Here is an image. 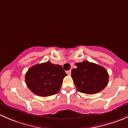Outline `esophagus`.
Returning <instances> with one entry per match:
<instances>
[{
  "instance_id": "obj_1",
  "label": "esophagus",
  "mask_w": 128,
  "mask_h": 128,
  "mask_svg": "<svg viewBox=\"0 0 128 128\" xmlns=\"http://www.w3.org/2000/svg\"><path fill=\"white\" fill-rule=\"evenodd\" d=\"M71 73H72V70H70L67 71V72H66V73L68 74V75H70L71 74Z\"/></svg>"
}]
</instances>
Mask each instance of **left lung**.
Instances as JSON below:
<instances>
[{
	"label": "left lung",
	"instance_id": "8db88e82",
	"mask_svg": "<svg viewBox=\"0 0 128 128\" xmlns=\"http://www.w3.org/2000/svg\"><path fill=\"white\" fill-rule=\"evenodd\" d=\"M72 77L79 92L94 94L102 91L108 82V74L105 68L88 61L76 63Z\"/></svg>",
	"mask_w": 128,
	"mask_h": 128
}]
</instances>
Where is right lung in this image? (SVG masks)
<instances>
[{"label":"right lung","instance_id":"1","mask_svg":"<svg viewBox=\"0 0 128 128\" xmlns=\"http://www.w3.org/2000/svg\"><path fill=\"white\" fill-rule=\"evenodd\" d=\"M66 75L61 65L48 61L31 66L25 74V81L34 94L47 97L58 92Z\"/></svg>","mask_w":128,"mask_h":128}]
</instances>
